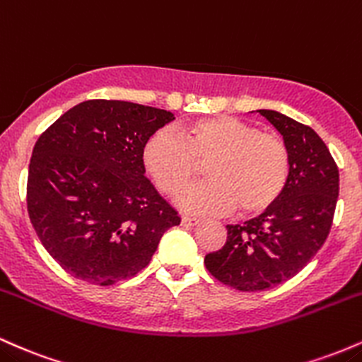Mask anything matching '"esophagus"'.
I'll return each mask as SVG.
<instances>
[{
  "label": "esophagus",
  "instance_id": "1",
  "mask_svg": "<svg viewBox=\"0 0 362 362\" xmlns=\"http://www.w3.org/2000/svg\"><path fill=\"white\" fill-rule=\"evenodd\" d=\"M181 224H182V226L193 227V226L200 224V218H197V217H188V215H182V217H181Z\"/></svg>",
  "mask_w": 362,
  "mask_h": 362
}]
</instances>
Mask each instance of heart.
I'll return each mask as SVG.
<instances>
[{"mask_svg": "<svg viewBox=\"0 0 362 362\" xmlns=\"http://www.w3.org/2000/svg\"><path fill=\"white\" fill-rule=\"evenodd\" d=\"M205 163L211 180L177 197L186 212L218 214L238 206L243 215L263 214L280 200L291 173L282 138L230 116L194 121L181 136L160 129L144 148L145 168L165 194L182 192Z\"/></svg>", "mask_w": 362, "mask_h": 362, "instance_id": "obj_1", "label": "heart"}]
</instances>
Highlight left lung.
I'll return each mask as SVG.
<instances>
[{
	"label": "left lung",
	"instance_id": "8db88e82",
	"mask_svg": "<svg viewBox=\"0 0 362 362\" xmlns=\"http://www.w3.org/2000/svg\"><path fill=\"white\" fill-rule=\"evenodd\" d=\"M258 112L289 148V181L272 209L227 226L226 245L205 257L215 279L245 292L270 289L310 263L327 241L339 197V168L315 129L277 111Z\"/></svg>",
	"mask_w": 362,
	"mask_h": 362
}]
</instances>
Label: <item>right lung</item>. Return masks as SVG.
<instances>
[{
  "mask_svg": "<svg viewBox=\"0 0 362 362\" xmlns=\"http://www.w3.org/2000/svg\"><path fill=\"white\" fill-rule=\"evenodd\" d=\"M174 119L127 100L80 103L32 150L27 210L47 253L73 277L112 286L135 277L177 212L145 177L144 148Z\"/></svg>",
  "mask_w": 362,
  "mask_h": 362,
  "instance_id": "add662e5",
  "label": "right lung"
}]
</instances>
